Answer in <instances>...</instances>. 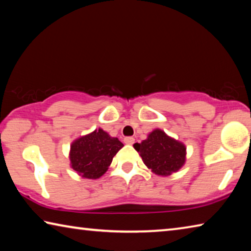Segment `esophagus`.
I'll return each mask as SVG.
<instances>
[{
    "instance_id": "obj_1",
    "label": "esophagus",
    "mask_w": 251,
    "mask_h": 251,
    "mask_svg": "<svg viewBox=\"0 0 251 251\" xmlns=\"http://www.w3.org/2000/svg\"><path fill=\"white\" fill-rule=\"evenodd\" d=\"M124 142H125V144H127V145H131V144H134L135 138L134 137H126L124 139Z\"/></svg>"
}]
</instances>
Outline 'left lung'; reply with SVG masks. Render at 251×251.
<instances>
[{
  "label": "left lung",
  "mask_w": 251,
  "mask_h": 251,
  "mask_svg": "<svg viewBox=\"0 0 251 251\" xmlns=\"http://www.w3.org/2000/svg\"><path fill=\"white\" fill-rule=\"evenodd\" d=\"M144 164L152 173L160 176H168L182 167L186 160V147L165 131L155 129L141 144H134Z\"/></svg>",
  "instance_id": "1"
}]
</instances>
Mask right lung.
<instances>
[{"label": "right lung", "mask_w": 251, "mask_h": 251, "mask_svg": "<svg viewBox=\"0 0 251 251\" xmlns=\"http://www.w3.org/2000/svg\"><path fill=\"white\" fill-rule=\"evenodd\" d=\"M123 146L118 138L110 137L106 131L99 128L72 143L71 166L79 176L97 179L106 173L113 157Z\"/></svg>", "instance_id": "1"}]
</instances>
